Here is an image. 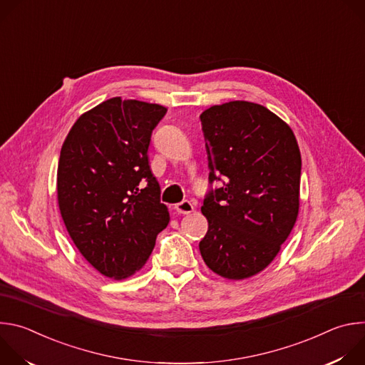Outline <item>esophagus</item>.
Here are the masks:
<instances>
[{
	"instance_id": "esophagus-1",
	"label": "esophagus",
	"mask_w": 365,
	"mask_h": 365,
	"mask_svg": "<svg viewBox=\"0 0 365 365\" xmlns=\"http://www.w3.org/2000/svg\"><path fill=\"white\" fill-rule=\"evenodd\" d=\"M175 210L179 212V214H183V215H187V214H190V212H193V210H195V206H193V203L190 202V200H182V202H179V203H176L175 205Z\"/></svg>"
}]
</instances>
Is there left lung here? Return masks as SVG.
I'll return each instance as SVG.
<instances>
[{
  "label": "left lung",
  "mask_w": 365,
  "mask_h": 365,
  "mask_svg": "<svg viewBox=\"0 0 365 365\" xmlns=\"http://www.w3.org/2000/svg\"><path fill=\"white\" fill-rule=\"evenodd\" d=\"M210 166L199 242L217 274L241 280L264 270L299 212L302 159L292 128L258 103L232 101L200 114ZM220 181V188L212 183Z\"/></svg>",
  "instance_id": "left-lung-1"
}]
</instances>
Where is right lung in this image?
Returning a JSON list of instances; mask_svg holds the SVG:
<instances>
[{"label": "right lung", "mask_w": 365, "mask_h": 365, "mask_svg": "<svg viewBox=\"0 0 365 365\" xmlns=\"http://www.w3.org/2000/svg\"><path fill=\"white\" fill-rule=\"evenodd\" d=\"M166 113L158 103L111 98L81 115L62 145L63 222L88 263L107 277L140 270L170 221L147 153Z\"/></svg>", "instance_id": "1"}]
</instances>
